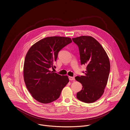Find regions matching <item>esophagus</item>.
Masks as SVG:
<instances>
[{
	"label": "esophagus",
	"mask_w": 130,
	"mask_h": 130,
	"mask_svg": "<svg viewBox=\"0 0 130 130\" xmlns=\"http://www.w3.org/2000/svg\"><path fill=\"white\" fill-rule=\"evenodd\" d=\"M69 79L71 80H75V77L73 76H69Z\"/></svg>",
	"instance_id": "34e87169"
}]
</instances>
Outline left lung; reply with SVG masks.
Masks as SVG:
<instances>
[{"label":"left lung","mask_w":130,"mask_h":130,"mask_svg":"<svg viewBox=\"0 0 130 130\" xmlns=\"http://www.w3.org/2000/svg\"><path fill=\"white\" fill-rule=\"evenodd\" d=\"M79 48L82 65L86 66L84 75L75 77L82 85L77 98L83 102L92 103L103 94L110 71L107 55L100 43L90 36L72 38Z\"/></svg>","instance_id":"obj_1"}]
</instances>
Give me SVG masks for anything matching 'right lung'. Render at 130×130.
Here are the masks:
<instances>
[{
	"label": "right lung",
	"mask_w": 130,
	"mask_h": 130,
	"mask_svg": "<svg viewBox=\"0 0 130 130\" xmlns=\"http://www.w3.org/2000/svg\"><path fill=\"white\" fill-rule=\"evenodd\" d=\"M72 42L70 37H48L34 44L27 52L24 79L32 97L40 103H50L58 99L69 82L68 76L60 75L50 69L53 68L59 51Z\"/></svg>",
	"instance_id": "add662e5"
}]
</instances>
